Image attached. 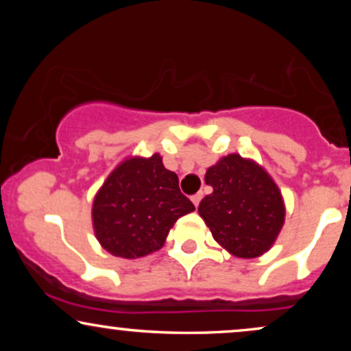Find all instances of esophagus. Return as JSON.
<instances>
[{
    "label": "esophagus",
    "instance_id": "1",
    "mask_svg": "<svg viewBox=\"0 0 351 351\" xmlns=\"http://www.w3.org/2000/svg\"><path fill=\"white\" fill-rule=\"evenodd\" d=\"M201 198H203V193H196L195 196H191V201H193V204H195L196 208H198V204H199Z\"/></svg>",
    "mask_w": 351,
    "mask_h": 351
}]
</instances>
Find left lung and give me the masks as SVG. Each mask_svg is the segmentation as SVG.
Here are the masks:
<instances>
[{"instance_id":"1","label":"left lung","mask_w":351,"mask_h":351,"mask_svg":"<svg viewBox=\"0 0 351 351\" xmlns=\"http://www.w3.org/2000/svg\"><path fill=\"white\" fill-rule=\"evenodd\" d=\"M204 181L213 193L201 199L198 213L216 243L243 259L267 252L285 221L284 198L272 176L254 160L231 153L208 168Z\"/></svg>"}]
</instances>
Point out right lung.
Wrapping results in <instances>:
<instances>
[{"label": "right lung", "mask_w": 351, "mask_h": 351, "mask_svg": "<svg viewBox=\"0 0 351 351\" xmlns=\"http://www.w3.org/2000/svg\"><path fill=\"white\" fill-rule=\"evenodd\" d=\"M195 204L158 153L128 156L112 170L92 203V226L112 256L138 259L163 247L168 232Z\"/></svg>", "instance_id": "add662e5"}]
</instances>
